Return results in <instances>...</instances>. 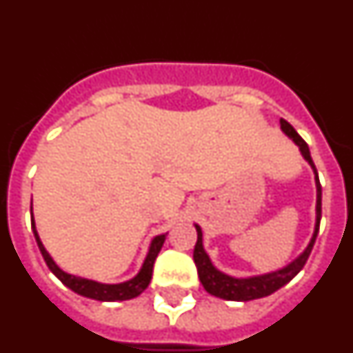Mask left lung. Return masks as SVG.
Here are the masks:
<instances>
[{"label": "left lung", "instance_id": "left-lung-1", "mask_svg": "<svg viewBox=\"0 0 353 353\" xmlns=\"http://www.w3.org/2000/svg\"><path fill=\"white\" fill-rule=\"evenodd\" d=\"M279 123H281L283 132H285L286 136H288V138L299 146L302 157L307 161V164H310L311 170H313L314 173V183H316V223H314L313 236H311L307 248H305L304 251L295 258V260L290 261L286 267H283V269L274 270V272L260 274V276L233 277L221 272V270L212 263L210 256H208L207 251H205L203 248V232H201V228H199L198 224H194L196 232H198V240H196L194 254H192V258H194L196 269H198L199 281H201L203 288L207 290L210 295H214V297L224 299V301H236V302L254 301V299L267 297V295H270V293L283 288L286 283L292 281L293 277L301 272L302 267H304L305 261H307V258H310L311 249H313L314 245V240H316V235H318V228H320V219H322V185H320V180H318L316 168H314V162L313 159H311L307 143L299 136L297 130L293 129L288 121L281 118Z\"/></svg>", "mask_w": 353, "mask_h": 353}]
</instances>
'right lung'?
<instances>
[{
  "label": "right lung",
  "mask_w": 353,
  "mask_h": 353,
  "mask_svg": "<svg viewBox=\"0 0 353 353\" xmlns=\"http://www.w3.org/2000/svg\"><path fill=\"white\" fill-rule=\"evenodd\" d=\"M31 230H33V235H35L37 245H39L40 252H42L43 260L48 263L49 270L54 274L61 283H63L67 288H70L72 292H76L77 295H83V297L93 299V301L101 302H117V301H129V299L138 297L148 288L150 279H152V272H154V263L155 258H157L159 251H161L164 240H166L168 233H162L152 239L150 242L148 252H146V258L143 261L141 269L132 279L123 283H117V285H108V283H99L93 281V279H86V277L74 276V274H68L65 270H61L56 261L52 260L51 254L48 252V249L43 248L42 240H40L39 232H37L35 219H33V207H31Z\"/></svg>",
  "instance_id": "add662e5"
}]
</instances>
